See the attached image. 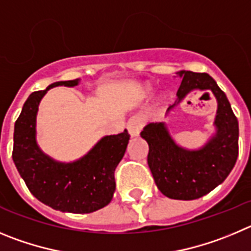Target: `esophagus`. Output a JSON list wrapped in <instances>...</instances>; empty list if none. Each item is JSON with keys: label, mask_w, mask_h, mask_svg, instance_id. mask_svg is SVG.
I'll return each instance as SVG.
<instances>
[{"label": "esophagus", "mask_w": 251, "mask_h": 251, "mask_svg": "<svg viewBox=\"0 0 251 251\" xmlns=\"http://www.w3.org/2000/svg\"><path fill=\"white\" fill-rule=\"evenodd\" d=\"M142 126H144V120H142L141 116H132L130 120L127 121V127L128 132H130L131 136H137L141 131Z\"/></svg>", "instance_id": "esophagus-1"}]
</instances>
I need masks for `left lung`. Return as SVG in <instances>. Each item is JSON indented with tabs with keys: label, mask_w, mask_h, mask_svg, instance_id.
<instances>
[{
	"label": "left lung",
	"mask_w": 251,
	"mask_h": 251,
	"mask_svg": "<svg viewBox=\"0 0 251 251\" xmlns=\"http://www.w3.org/2000/svg\"><path fill=\"white\" fill-rule=\"evenodd\" d=\"M177 101L191 90H211L218 99L215 125L218 134L198 151L179 148L164 124H149L141 131L148 141V164L159 190L170 199L195 200L224 181L239 153V124L224 91L205 72L181 71ZM173 106H169V110Z\"/></svg>",
	"instance_id": "left-lung-1"
}]
</instances>
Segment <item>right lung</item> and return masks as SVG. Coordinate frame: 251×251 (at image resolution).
Returning a JSON list of instances; mask_svg holds the SVG:
<instances>
[{
    "instance_id": "obj_1",
    "label": "right lung",
    "mask_w": 251,
    "mask_h": 251,
    "mask_svg": "<svg viewBox=\"0 0 251 251\" xmlns=\"http://www.w3.org/2000/svg\"><path fill=\"white\" fill-rule=\"evenodd\" d=\"M78 80L60 81L28 96L15 124L12 159L30 193L44 204L64 213L89 214L111 201L116 182L115 169L125 153L127 131L105 136L86 156L72 164H60L38 149L35 140L38 103L47 90Z\"/></svg>"
}]
</instances>
